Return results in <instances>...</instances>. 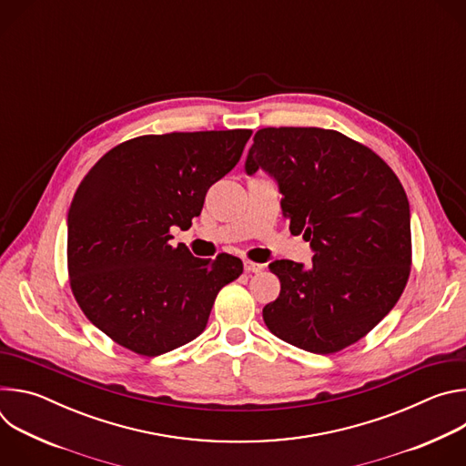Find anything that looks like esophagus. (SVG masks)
<instances>
[{
    "label": "esophagus",
    "instance_id": "1",
    "mask_svg": "<svg viewBox=\"0 0 466 466\" xmlns=\"http://www.w3.org/2000/svg\"><path fill=\"white\" fill-rule=\"evenodd\" d=\"M243 269L247 273H261L263 271V265L261 263H256V261H245L243 263Z\"/></svg>",
    "mask_w": 466,
    "mask_h": 466
}]
</instances>
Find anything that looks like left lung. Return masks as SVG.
Instances as JSON below:
<instances>
[{
    "instance_id": "8db88e82",
    "label": "left lung",
    "mask_w": 466,
    "mask_h": 466,
    "mask_svg": "<svg viewBox=\"0 0 466 466\" xmlns=\"http://www.w3.org/2000/svg\"><path fill=\"white\" fill-rule=\"evenodd\" d=\"M268 173L291 234L311 265L269 263L280 295L263 308L271 334L313 354L360 341L400 299L411 265L408 195L392 169L341 132L268 127L254 135L245 173Z\"/></svg>"
}]
</instances>
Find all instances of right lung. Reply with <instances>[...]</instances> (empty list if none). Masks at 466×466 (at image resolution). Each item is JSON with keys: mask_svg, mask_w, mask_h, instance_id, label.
<instances>
[{"mask_svg": "<svg viewBox=\"0 0 466 466\" xmlns=\"http://www.w3.org/2000/svg\"><path fill=\"white\" fill-rule=\"evenodd\" d=\"M252 130L171 132L108 151L83 178L68 212L74 295L103 334L140 356L201 336L241 259L195 258L169 241L191 227L208 187L238 162Z\"/></svg>", "mask_w": 466, "mask_h": 466, "instance_id": "right-lung-1", "label": "right lung"}]
</instances>
